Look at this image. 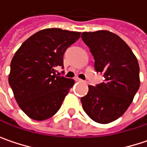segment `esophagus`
I'll use <instances>...</instances> for the list:
<instances>
[{
    "instance_id": "34e87169",
    "label": "esophagus",
    "mask_w": 147,
    "mask_h": 147,
    "mask_svg": "<svg viewBox=\"0 0 147 147\" xmlns=\"http://www.w3.org/2000/svg\"><path fill=\"white\" fill-rule=\"evenodd\" d=\"M75 81H76V82H83L82 79H80V78H77V77H76V78H75Z\"/></svg>"
}]
</instances>
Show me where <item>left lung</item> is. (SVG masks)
Here are the masks:
<instances>
[{
	"mask_svg": "<svg viewBox=\"0 0 147 147\" xmlns=\"http://www.w3.org/2000/svg\"><path fill=\"white\" fill-rule=\"evenodd\" d=\"M82 39L94 59V69L104 82L88 86L82 97V108L96 123H109L129 108L140 88L138 60L127 43L107 30L83 32Z\"/></svg>",
	"mask_w": 147,
	"mask_h": 147,
	"instance_id": "1",
	"label": "left lung"
}]
</instances>
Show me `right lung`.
<instances>
[{"mask_svg":"<svg viewBox=\"0 0 147 147\" xmlns=\"http://www.w3.org/2000/svg\"><path fill=\"white\" fill-rule=\"evenodd\" d=\"M80 35L45 29L28 38L15 53L8 82L19 107L30 118L43 121L59 110L75 81L59 76L56 68H64V53Z\"/></svg>","mask_w":147,"mask_h":147,"instance_id":"obj_1","label":"right lung"}]
</instances>
